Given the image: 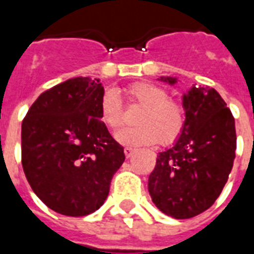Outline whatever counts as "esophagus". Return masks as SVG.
Returning <instances> with one entry per match:
<instances>
[{
    "instance_id": "esophagus-1",
    "label": "esophagus",
    "mask_w": 254,
    "mask_h": 254,
    "mask_svg": "<svg viewBox=\"0 0 254 254\" xmlns=\"http://www.w3.org/2000/svg\"><path fill=\"white\" fill-rule=\"evenodd\" d=\"M134 151H136V149L129 148V147H127V148L124 149V152H125V156H127V158H130V156L134 154Z\"/></svg>"
}]
</instances>
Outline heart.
Wrapping results in <instances>:
<instances>
[{"mask_svg": "<svg viewBox=\"0 0 254 254\" xmlns=\"http://www.w3.org/2000/svg\"><path fill=\"white\" fill-rule=\"evenodd\" d=\"M130 103L141 107L133 127H125L116 134L118 143L129 147L151 145L159 141L162 145L176 143L185 129L187 114L184 106L169 98V92L151 83L132 84L127 89ZM100 120L110 129H118L124 124V107L116 91L107 89L100 99Z\"/></svg>", "mask_w": 254, "mask_h": 254, "instance_id": "heart-1", "label": "heart"}]
</instances>
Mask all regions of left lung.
<instances>
[{"label":"left lung","mask_w":254,"mask_h":254,"mask_svg":"<svg viewBox=\"0 0 254 254\" xmlns=\"http://www.w3.org/2000/svg\"><path fill=\"white\" fill-rule=\"evenodd\" d=\"M176 84V77H160ZM187 125L171 148L159 152L148 178V191L160 211L189 219L212 205L223 190L237 149L234 117L209 87L184 95Z\"/></svg>","instance_id":"1"}]
</instances>
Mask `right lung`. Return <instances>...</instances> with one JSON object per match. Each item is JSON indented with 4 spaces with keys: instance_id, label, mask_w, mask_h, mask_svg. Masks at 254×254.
Segmentation results:
<instances>
[{
    "instance_id": "obj_1",
    "label": "right lung",
    "mask_w": 254,
    "mask_h": 254,
    "mask_svg": "<svg viewBox=\"0 0 254 254\" xmlns=\"http://www.w3.org/2000/svg\"><path fill=\"white\" fill-rule=\"evenodd\" d=\"M99 78H69L47 89L21 124V165L32 190L66 216H85L105 202L124 147L100 121Z\"/></svg>"
}]
</instances>
